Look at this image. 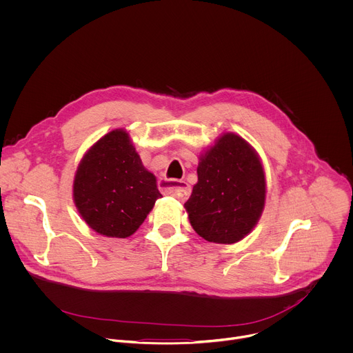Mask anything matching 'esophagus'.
<instances>
[{
  "label": "esophagus",
  "instance_id": "esophagus-1",
  "mask_svg": "<svg viewBox=\"0 0 353 353\" xmlns=\"http://www.w3.org/2000/svg\"><path fill=\"white\" fill-rule=\"evenodd\" d=\"M161 184L168 194L173 195L179 201H185L191 194V188L185 181H162Z\"/></svg>",
  "mask_w": 353,
  "mask_h": 353
}]
</instances>
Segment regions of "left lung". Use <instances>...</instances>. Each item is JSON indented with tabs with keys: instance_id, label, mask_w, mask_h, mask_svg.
<instances>
[{
	"instance_id": "left-lung-1",
	"label": "left lung",
	"mask_w": 353,
	"mask_h": 353,
	"mask_svg": "<svg viewBox=\"0 0 353 353\" xmlns=\"http://www.w3.org/2000/svg\"><path fill=\"white\" fill-rule=\"evenodd\" d=\"M198 159V181L184 203L188 220L208 242L236 243L253 231L265 208L261 158L242 136L225 132Z\"/></svg>"
}]
</instances>
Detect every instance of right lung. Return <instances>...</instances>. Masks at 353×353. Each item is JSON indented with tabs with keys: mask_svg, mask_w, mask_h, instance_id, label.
Masks as SVG:
<instances>
[{
	"mask_svg": "<svg viewBox=\"0 0 353 353\" xmlns=\"http://www.w3.org/2000/svg\"><path fill=\"white\" fill-rule=\"evenodd\" d=\"M161 196L157 177L122 128L93 143L74 174L72 201L79 216L107 238L133 235Z\"/></svg>",
	"mask_w": 353,
	"mask_h": 353,
	"instance_id": "1",
	"label": "right lung"
}]
</instances>
